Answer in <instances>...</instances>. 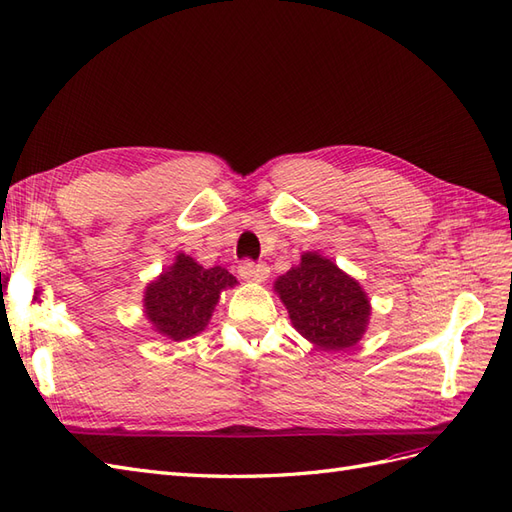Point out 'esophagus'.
<instances>
[{
  "mask_svg": "<svg viewBox=\"0 0 512 512\" xmlns=\"http://www.w3.org/2000/svg\"><path fill=\"white\" fill-rule=\"evenodd\" d=\"M238 272L244 281H264L270 274V268L266 264H255V261L246 259L240 264Z\"/></svg>",
  "mask_w": 512,
  "mask_h": 512,
  "instance_id": "obj_1",
  "label": "esophagus"
}]
</instances>
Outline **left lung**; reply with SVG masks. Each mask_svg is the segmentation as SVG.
<instances>
[{"instance_id": "left-lung-1", "label": "left lung", "mask_w": 512, "mask_h": 512, "mask_svg": "<svg viewBox=\"0 0 512 512\" xmlns=\"http://www.w3.org/2000/svg\"><path fill=\"white\" fill-rule=\"evenodd\" d=\"M296 331L322 350L355 346L370 322V300L361 285L333 261L305 253L274 283Z\"/></svg>"}]
</instances>
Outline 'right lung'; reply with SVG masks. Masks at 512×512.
<instances>
[{
  "instance_id": "1",
  "label": "right lung",
  "mask_w": 512,
  "mask_h": 512,
  "mask_svg": "<svg viewBox=\"0 0 512 512\" xmlns=\"http://www.w3.org/2000/svg\"><path fill=\"white\" fill-rule=\"evenodd\" d=\"M238 281L225 268H203L188 255L177 261L144 292V313L155 333L181 342L201 333L218 303V294Z\"/></svg>"
}]
</instances>
